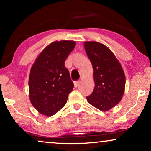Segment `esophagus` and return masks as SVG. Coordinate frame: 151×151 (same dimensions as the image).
Instances as JSON below:
<instances>
[{"label": "esophagus", "instance_id": "1", "mask_svg": "<svg viewBox=\"0 0 151 151\" xmlns=\"http://www.w3.org/2000/svg\"><path fill=\"white\" fill-rule=\"evenodd\" d=\"M80 81H75L74 82V86H75V87H77V86L80 84Z\"/></svg>", "mask_w": 151, "mask_h": 151}]
</instances>
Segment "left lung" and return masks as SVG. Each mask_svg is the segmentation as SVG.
<instances>
[{"label": "left lung", "mask_w": 151, "mask_h": 151, "mask_svg": "<svg viewBox=\"0 0 151 151\" xmlns=\"http://www.w3.org/2000/svg\"><path fill=\"white\" fill-rule=\"evenodd\" d=\"M86 55L93 68L94 90L86 97L88 102L102 111H107L120 102L124 93L125 75L112 51L100 42H84Z\"/></svg>", "instance_id": "1"}]
</instances>
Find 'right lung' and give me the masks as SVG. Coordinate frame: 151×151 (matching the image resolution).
<instances>
[{
  "label": "right lung",
  "instance_id": "add662e5",
  "mask_svg": "<svg viewBox=\"0 0 151 151\" xmlns=\"http://www.w3.org/2000/svg\"><path fill=\"white\" fill-rule=\"evenodd\" d=\"M75 46L72 40L55 41L43 49L32 65L29 99L42 115L52 116L67 103L74 85L65 63Z\"/></svg>",
  "mask_w": 151,
  "mask_h": 151
}]
</instances>
